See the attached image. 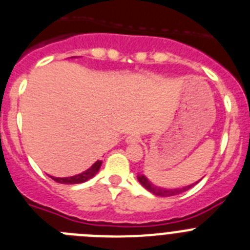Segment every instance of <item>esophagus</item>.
I'll list each match as a JSON object with an SVG mask.
<instances>
[{
    "label": "esophagus",
    "mask_w": 250,
    "mask_h": 250,
    "mask_svg": "<svg viewBox=\"0 0 250 250\" xmlns=\"http://www.w3.org/2000/svg\"><path fill=\"white\" fill-rule=\"evenodd\" d=\"M141 141V138H139L137 134H130V136H128L127 138H125V142H127L128 145H133V143H138V142Z\"/></svg>",
    "instance_id": "obj_1"
}]
</instances>
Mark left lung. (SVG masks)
Wrapping results in <instances>:
<instances>
[{"label": "left lung", "instance_id": "obj_1", "mask_svg": "<svg viewBox=\"0 0 250 250\" xmlns=\"http://www.w3.org/2000/svg\"><path fill=\"white\" fill-rule=\"evenodd\" d=\"M137 179H138V182L142 184V186L145 187L146 189L149 190V192L153 193L154 195H159V197H170V195L181 194V193L190 189L193 186H195V184L199 182L198 181V182H195V183L189 184V186L182 187V188H172V189L169 188V189H168V188H162V187H158V186H156V184H153L145 174H138L137 175Z\"/></svg>", "mask_w": 250, "mask_h": 250}]
</instances>
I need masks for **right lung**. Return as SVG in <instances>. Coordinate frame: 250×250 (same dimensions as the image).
Wrapping results in <instances>:
<instances>
[{"label":"right lung","instance_id":"right-lung-1","mask_svg":"<svg viewBox=\"0 0 250 250\" xmlns=\"http://www.w3.org/2000/svg\"><path fill=\"white\" fill-rule=\"evenodd\" d=\"M101 166H102V161H97L96 163H93L91 167L88 168L84 172L80 173L77 175H72V177H66V178H57V177H52L51 175V178L53 179L57 183H62V184H80V183H84L88 179L93 178L94 175L97 174V172L100 170Z\"/></svg>","mask_w":250,"mask_h":250}]
</instances>
